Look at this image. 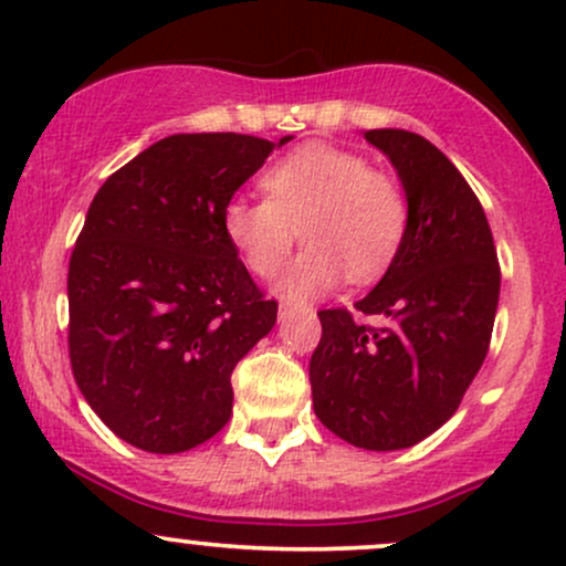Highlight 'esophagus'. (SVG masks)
I'll return each mask as SVG.
<instances>
[{
    "instance_id": "34e87169",
    "label": "esophagus",
    "mask_w": 566,
    "mask_h": 566,
    "mask_svg": "<svg viewBox=\"0 0 566 566\" xmlns=\"http://www.w3.org/2000/svg\"><path fill=\"white\" fill-rule=\"evenodd\" d=\"M290 316H293V312H290L287 306H282V308H279V322H282V325H284V322L290 319Z\"/></svg>"
}]
</instances>
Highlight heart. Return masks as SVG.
Instances as JSON below:
<instances>
[{
	"label": "heart",
	"instance_id": "obj_1",
	"mask_svg": "<svg viewBox=\"0 0 566 566\" xmlns=\"http://www.w3.org/2000/svg\"><path fill=\"white\" fill-rule=\"evenodd\" d=\"M260 188L265 198L233 196L222 207V231L260 279L282 269L301 231L308 244L276 284L284 301H314L346 273L354 282L381 276L406 235L400 185L344 147H297L273 160Z\"/></svg>",
	"mask_w": 566,
	"mask_h": 566
}]
</instances>
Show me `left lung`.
I'll use <instances>...</instances> for the list:
<instances>
[{
  "label": "left lung",
  "instance_id": "obj_1",
  "mask_svg": "<svg viewBox=\"0 0 566 566\" xmlns=\"http://www.w3.org/2000/svg\"><path fill=\"white\" fill-rule=\"evenodd\" d=\"M395 166L408 226L381 282L357 312H319L322 338L308 365L314 413L365 451L416 446L454 416L483 359L500 303V263L481 201L424 136L365 132Z\"/></svg>",
  "mask_w": 566,
  "mask_h": 566
}]
</instances>
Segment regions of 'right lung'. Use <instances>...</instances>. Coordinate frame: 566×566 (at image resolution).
Here are the masks:
<instances>
[{
	"label": "right lung",
	"mask_w": 566,
	"mask_h": 566,
	"mask_svg": "<svg viewBox=\"0 0 566 566\" xmlns=\"http://www.w3.org/2000/svg\"><path fill=\"white\" fill-rule=\"evenodd\" d=\"M279 142L174 134L102 185L70 260L80 392L126 443L179 454L231 419V374L271 333L265 301L222 231V207Z\"/></svg>",
	"instance_id": "obj_1"
}]
</instances>
